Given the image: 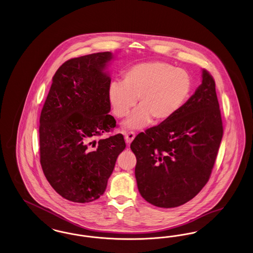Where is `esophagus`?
Segmentation results:
<instances>
[{
  "instance_id": "esophagus-1",
  "label": "esophagus",
  "mask_w": 253,
  "mask_h": 253,
  "mask_svg": "<svg viewBox=\"0 0 253 253\" xmlns=\"http://www.w3.org/2000/svg\"><path fill=\"white\" fill-rule=\"evenodd\" d=\"M135 137V133L133 132H124V138L127 144H131L133 138Z\"/></svg>"
}]
</instances>
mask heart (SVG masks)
Returning <instances> with one entry per match:
<instances>
[{"label": "heart", "instance_id": "heart-1", "mask_svg": "<svg viewBox=\"0 0 253 253\" xmlns=\"http://www.w3.org/2000/svg\"><path fill=\"white\" fill-rule=\"evenodd\" d=\"M192 82L188 73L163 61L133 65L123 74L122 83L113 82L108 98L114 114L129 115L137 99L136 109L125 122L129 129H140L151 121L162 123L176 115L188 100Z\"/></svg>", "mask_w": 253, "mask_h": 253}]
</instances>
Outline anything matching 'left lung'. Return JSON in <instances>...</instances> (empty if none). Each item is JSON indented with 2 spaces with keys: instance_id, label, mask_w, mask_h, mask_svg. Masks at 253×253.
Listing matches in <instances>:
<instances>
[{
  "instance_id": "left-lung-1",
  "label": "left lung",
  "mask_w": 253,
  "mask_h": 253,
  "mask_svg": "<svg viewBox=\"0 0 253 253\" xmlns=\"http://www.w3.org/2000/svg\"><path fill=\"white\" fill-rule=\"evenodd\" d=\"M223 136L215 82L202 84L169 121L138 133L131 144L141 196L159 208L187 203L210 179Z\"/></svg>"
}]
</instances>
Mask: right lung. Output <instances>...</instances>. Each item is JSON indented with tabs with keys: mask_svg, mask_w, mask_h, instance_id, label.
<instances>
[{
	"mask_svg": "<svg viewBox=\"0 0 253 253\" xmlns=\"http://www.w3.org/2000/svg\"><path fill=\"white\" fill-rule=\"evenodd\" d=\"M113 59L100 52L65 61L55 73L40 118V161L46 179L63 198L88 203L99 198L126 144L109 115ZM98 140L96 141V139Z\"/></svg>",
	"mask_w": 253,
	"mask_h": 253,
	"instance_id": "right-lung-1",
	"label": "right lung"
}]
</instances>
